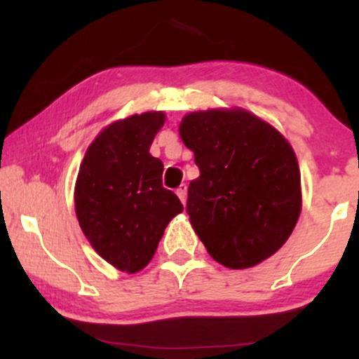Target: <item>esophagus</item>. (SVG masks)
<instances>
[{
    "mask_svg": "<svg viewBox=\"0 0 359 359\" xmlns=\"http://www.w3.org/2000/svg\"><path fill=\"white\" fill-rule=\"evenodd\" d=\"M175 192H177V196H179V199L185 204V201H187V187H185V185L182 184L180 187H177Z\"/></svg>",
    "mask_w": 359,
    "mask_h": 359,
    "instance_id": "1",
    "label": "esophagus"
}]
</instances>
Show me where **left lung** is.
<instances>
[{
    "label": "left lung",
    "instance_id": "8db88e82",
    "mask_svg": "<svg viewBox=\"0 0 359 359\" xmlns=\"http://www.w3.org/2000/svg\"><path fill=\"white\" fill-rule=\"evenodd\" d=\"M179 131L201 172L189 184L185 209L209 255L240 270L282 248L302 204L287 140L243 109L191 113Z\"/></svg>",
    "mask_w": 359,
    "mask_h": 359
}]
</instances>
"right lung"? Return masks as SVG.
Returning a JSON list of instances; mask_svg holds the SVG:
<instances>
[{"label":"right lung","instance_id":"obj_1","mask_svg":"<svg viewBox=\"0 0 359 359\" xmlns=\"http://www.w3.org/2000/svg\"><path fill=\"white\" fill-rule=\"evenodd\" d=\"M160 111L135 114L101 131L82 160L76 184L81 229L106 262L137 273L184 205L162 185L163 163L150 155Z\"/></svg>","mask_w":359,"mask_h":359}]
</instances>
